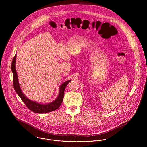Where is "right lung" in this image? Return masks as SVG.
<instances>
[{"instance_id": "add662e5", "label": "right lung", "mask_w": 147, "mask_h": 147, "mask_svg": "<svg viewBox=\"0 0 147 147\" xmlns=\"http://www.w3.org/2000/svg\"><path fill=\"white\" fill-rule=\"evenodd\" d=\"M16 57V55H15V56L14 57L12 60V65H11V69L13 73V87L15 92L18 93V94L20 97L21 100L28 107V108L34 113H40V114L53 111L56 109H57L58 108H59L63 101L64 89L66 86L67 85V84H68V83L70 82L71 80H69L66 81L60 86L59 95L58 97L56 98V100H55V101H54L53 102L49 104H39L34 101H33L29 100V98H28L26 97H25V96L22 93L21 91V88L19 83L18 75H17V72L15 68Z\"/></svg>"}]
</instances>
